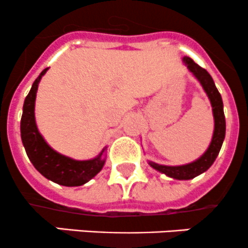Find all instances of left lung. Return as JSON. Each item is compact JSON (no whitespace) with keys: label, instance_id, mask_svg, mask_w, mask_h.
Listing matches in <instances>:
<instances>
[{"label":"left lung","instance_id":"8db88e82","mask_svg":"<svg viewBox=\"0 0 248 248\" xmlns=\"http://www.w3.org/2000/svg\"><path fill=\"white\" fill-rule=\"evenodd\" d=\"M182 61L187 66L189 72H192L193 76L199 80L202 89L205 90L207 97L210 99L211 106H212L213 119H215V130H213L212 140H211V143L206 152L200 158H198L197 160L192 161L189 164L178 166L160 165V164L153 163V161H148V164L152 168L155 169L156 171L165 173L166 176L175 178V180H192V178L197 177V176L207 171L213 164V161L216 160V158H217L225 137V117L224 111H223L222 96H220L219 92L216 88L215 82H213L210 73L205 68L200 67L198 63H195L188 56H185Z\"/></svg>","mask_w":248,"mask_h":248}]
</instances>
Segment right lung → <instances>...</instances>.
<instances>
[{
    "label": "right lung",
    "mask_w": 248,
    "mask_h": 248,
    "mask_svg": "<svg viewBox=\"0 0 248 248\" xmlns=\"http://www.w3.org/2000/svg\"><path fill=\"white\" fill-rule=\"evenodd\" d=\"M48 68H44L36 78L26 96L23 106V116L20 122L21 141L25 147L29 159L36 170L48 180L66 187H78L89 182L104 168L107 147L100 154L89 160H75L70 156L62 155L54 151L40 134L35 119L36 93L41 78L46 75Z\"/></svg>",
    "instance_id": "right-lung-1"
}]
</instances>
